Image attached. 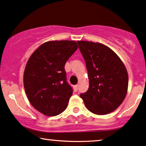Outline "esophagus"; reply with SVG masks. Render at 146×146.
<instances>
[{
  "label": "esophagus",
  "instance_id": "esophagus-1",
  "mask_svg": "<svg viewBox=\"0 0 146 146\" xmlns=\"http://www.w3.org/2000/svg\"><path fill=\"white\" fill-rule=\"evenodd\" d=\"M74 91H78V85H74Z\"/></svg>",
  "mask_w": 146,
  "mask_h": 146
}]
</instances>
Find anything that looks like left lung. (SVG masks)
Wrapping results in <instances>:
<instances>
[{
  "instance_id": "8db88e82",
  "label": "left lung",
  "mask_w": 146,
  "mask_h": 146,
  "mask_svg": "<svg viewBox=\"0 0 146 146\" xmlns=\"http://www.w3.org/2000/svg\"><path fill=\"white\" fill-rule=\"evenodd\" d=\"M84 58L89 88L80 94L87 109L96 115H106L120 106L128 87L127 70L109 47L92 41H77Z\"/></svg>"
}]
</instances>
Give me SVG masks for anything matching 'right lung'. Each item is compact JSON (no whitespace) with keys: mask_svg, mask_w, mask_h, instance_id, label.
I'll list each match as a JSON object with an SVG mask.
<instances>
[{"mask_svg":"<svg viewBox=\"0 0 146 146\" xmlns=\"http://www.w3.org/2000/svg\"><path fill=\"white\" fill-rule=\"evenodd\" d=\"M78 49L74 41L45 42L33 53L24 72V88L32 106L43 115L56 116L67 107L73 92L64 66Z\"/></svg>","mask_w":146,"mask_h":146,"instance_id":"obj_1","label":"right lung"}]
</instances>
